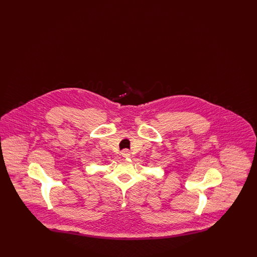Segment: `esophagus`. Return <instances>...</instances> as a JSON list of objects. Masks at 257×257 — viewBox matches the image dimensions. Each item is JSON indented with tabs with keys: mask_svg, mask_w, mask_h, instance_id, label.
I'll return each instance as SVG.
<instances>
[{
	"mask_svg": "<svg viewBox=\"0 0 257 257\" xmlns=\"http://www.w3.org/2000/svg\"><path fill=\"white\" fill-rule=\"evenodd\" d=\"M121 155H122L123 157H129L130 156V151L128 149H124V150H122V152H121Z\"/></svg>",
	"mask_w": 257,
	"mask_h": 257,
	"instance_id": "1",
	"label": "esophagus"
}]
</instances>
